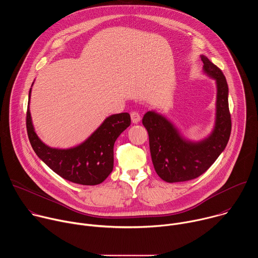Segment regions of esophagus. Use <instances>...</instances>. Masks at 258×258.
Instances as JSON below:
<instances>
[{
	"label": "esophagus",
	"mask_w": 258,
	"mask_h": 258,
	"mask_svg": "<svg viewBox=\"0 0 258 258\" xmlns=\"http://www.w3.org/2000/svg\"><path fill=\"white\" fill-rule=\"evenodd\" d=\"M131 118H132L133 123H135V124L139 123L140 120H141V116H140V114L138 112H132L131 113Z\"/></svg>",
	"instance_id": "1"
}]
</instances>
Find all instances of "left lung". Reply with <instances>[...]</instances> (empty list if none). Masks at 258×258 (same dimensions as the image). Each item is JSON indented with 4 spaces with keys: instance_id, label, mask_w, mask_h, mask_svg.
Here are the masks:
<instances>
[{
    "instance_id": "obj_1",
    "label": "left lung",
    "mask_w": 258,
    "mask_h": 258,
    "mask_svg": "<svg viewBox=\"0 0 258 258\" xmlns=\"http://www.w3.org/2000/svg\"><path fill=\"white\" fill-rule=\"evenodd\" d=\"M200 57L203 72L216 85L215 120L211 133L200 141L189 140L172 121L154 110L145 113L142 120L148 131L155 171L167 182L186 181L200 176L223 153L230 139L232 122L226 78L207 57Z\"/></svg>"
}]
</instances>
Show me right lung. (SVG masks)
Here are the masks:
<instances>
[{"label": "right lung", "mask_w": 258, "mask_h": 258, "mask_svg": "<svg viewBox=\"0 0 258 258\" xmlns=\"http://www.w3.org/2000/svg\"><path fill=\"white\" fill-rule=\"evenodd\" d=\"M30 94L31 88L26 128L35 154L54 172L69 181L85 186H95L104 181L113 169L114 143L131 125V115L127 112L110 115L83 143L67 149L53 148L46 145L34 131L29 110Z\"/></svg>", "instance_id": "right-lung-1"}]
</instances>
